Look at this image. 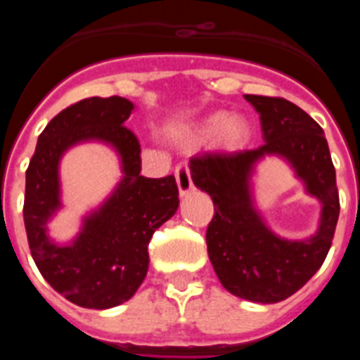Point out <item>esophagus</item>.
Wrapping results in <instances>:
<instances>
[{"label": "esophagus", "instance_id": "34e87169", "mask_svg": "<svg viewBox=\"0 0 360 360\" xmlns=\"http://www.w3.org/2000/svg\"><path fill=\"white\" fill-rule=\"evenodd\" d=\"M174 176H176V186H178V193H180V196H187L191 191L195 189L193 180H191V171L186 164L178 165L176 171H174Z\"/></svg>", "mask_w": 360, "mask_h": 360}]
</instances>
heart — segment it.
<instances>
[{
	"label": "heart",
	"instance_id": "b5f03b06",
	"mask_svg": "<svg viewBox=\"0 0 360 360\" xmlns=\"http://www.w3.org/2000/svg\"><path fill=\"white\" fill-rule=\"evenodd\" d=\"M211 139H216V146L224 151H236L243 148L250 139L249 119L240 113L214 111L196 124L195 128L174 135V142L182 148H195Z\"/></svg>",
	"mask_w": 360,
	"mask_h": 360
}]
</instances>
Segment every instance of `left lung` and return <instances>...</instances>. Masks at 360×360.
<instances>
[{"label":"left lung","instance_id":"obj_1","mask_svg":"<svg viewBox=\"0 0 360 360\" xmlns=\"http://www.w3.org/2000/svg\"><path fill=\"white\" fill-rule=\"evenodd\" d=\"M245 98L259 113L265 144L250 151L191 158V178L214 203L205 240L219 283L252 303H279L316 274L332 247L339 218L335 167L323 128L307 111L287 98ZM266 156L287 161L305 192L320 202L318 229L308 238L279 237L257 209L252 178Z\"/></svg>","mask_w":360,"mask_h":360}]
</instances>
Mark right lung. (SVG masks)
<instances>
[{
	"label": "right lung",
	"instance_id": "1",
	"mask_svg": "<svg viewBox=\"0 0 360 360\" xmlns=\"http://www.w3.org/2000/svg\"><path fill=\"white\" fill-rule=\"evenodd\" d=\"M135 104L124 97H90L53 117L37 139L27 169L25 229L37 269L50 287L82 308L119 307L133 297L149 266L153 232L178 209L174 176L141 174V144L124 122ZM98 141L117 153L120 184L83 217L66 244L49 236L48 224L62 208L58 167L68 148Z\"/></svg>",
	"mask_w": 360,
	"mask_h": 360
}]
</instances>
